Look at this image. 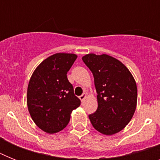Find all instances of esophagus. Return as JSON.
Masks as SVG:
<instances>
[{
    "label": "esophagus",
    "mask_w": 160,
    "mask_h": 160,
    "mask_svg": "<svg viewBox=\"0 0 160 160\" xmlns=\"http://www.w3.org/2000/svg\"><path fill=\"white\" fill-rule=\"evenodd\" d=\"M86 96H87V95H86L85 93H84V94H82V95H81L80 96V100H81V101H82V102H83V101L85 100V98H86Z\"/></svg>",
    "instance_id": "esophagus-1"
}]
</instances>
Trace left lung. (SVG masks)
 Listing matches in <instances>:
<instances>
[{"label": "left lung", "mask_w": 160, "mask_h": 160, "mask_svg": "<svg viewBox=\"0 0 160 160\" xmlns=\"http://www.w3.org/2000/svg\"><path fill=\"white\" fill-rule=\"evenodd\" d=\"M94 75L98 108L89 115L93 127L111 135L124 129L137 105L135 80L124 64L108 55L88 54L82 57Z\"/></svg>", "instance_id": "1"}]
</instances>
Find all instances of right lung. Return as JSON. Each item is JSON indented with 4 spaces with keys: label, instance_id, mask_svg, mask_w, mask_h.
<instances>
[{
    "label": "right lung",
    "instance_id": "right-lung-1",
    "mask_svg": "<svg viewBox=\"0 0 160 160\" xmlns=\"http://www.w3.org/2000/svg\"><path fill=\"white\" fill-rule=\"evenodd\" d=\"M76 58L75 54H55L43 60L31 75L27 89L28 110L36 125L46 133L65 128L70 113L80 105L66 75Z\"/></svg>",
    "mask_w": 160,
    "mask_h": 160
}]
</instances>
